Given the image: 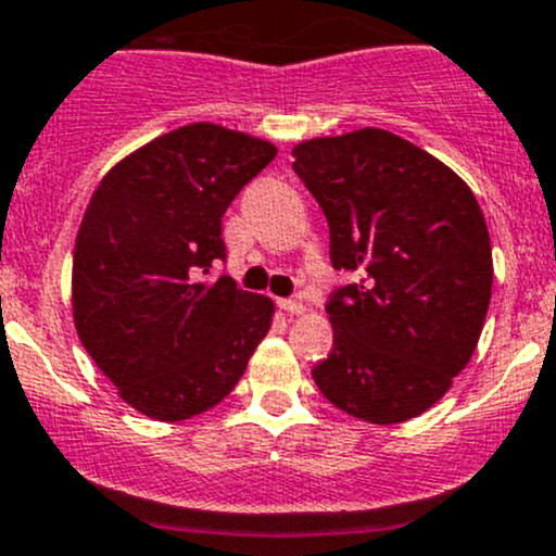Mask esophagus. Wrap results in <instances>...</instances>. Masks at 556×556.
<instances>
[{
    "mask_svg": "<svg viewBox=\"0 0 556 556\" xmlns=\"http://www.w3.org/2000/svg\"><path fill=\"white\" fill-rule=\"evenodd\" d=\"M279 308H282V312H288V314H303V312H306V306H303L298 298H282V301H279Z\"/></svg>",
    "mask_w": 556,
    "mask_h": 556,
    "instance_id": "esophagus-1",
    "label": "esophagus"
}]
</instances>
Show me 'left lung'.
Here are the masks:
<instances>
[{
    "instance_id": "obj_1",
    "label": "left lung",
    "mask_w": 556,
    "mask_h": 556,
    "mask_svg": "<svg viewBox=\"0 0 556 556\" xmlns=\"http://www.w3.org/2000/svg\"><path fill=\"white\" fill-rule=\"evenodd\" d=\"M330 226V261L354 274L327 301L332 352L312 370L349 416L402 424L469 365L493 290V250L469 186L394 132L365 127L293 149Z\"/></svg>"
}]
</instances>
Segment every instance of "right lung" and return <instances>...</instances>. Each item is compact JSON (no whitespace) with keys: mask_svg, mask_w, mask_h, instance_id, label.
I'll use <instances>...</instances> for the list:
<instances>
[{"mask_svg":"<svg viewBox=\"0 0 556 556\" xmlns=\"http://www.w3.org/2000/svg\"><path fill=\"white\" fill-rule=\"evenodd\" d=\"M277 156L210 122L178 127L111 167L74 248V325L127 405L186 420L218 405L271 327L274 303L231 277L220 218Z\"/></svg>","mask_w":556,"mask_h":556,"instance_id":"right-lung-1","label":"right lung"}]
</instances>
